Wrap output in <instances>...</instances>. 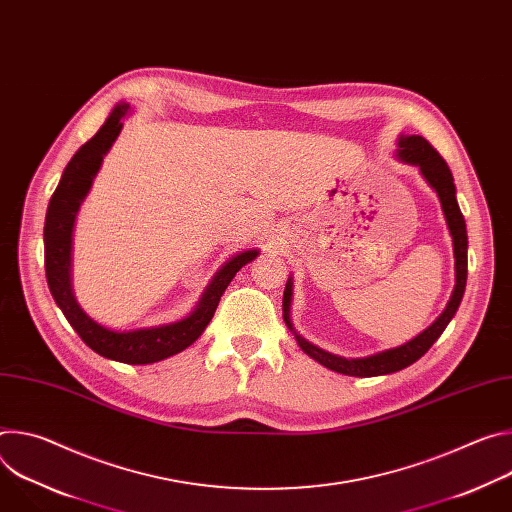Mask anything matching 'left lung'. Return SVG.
I'll return each instance as SVG.
<instances>
[{
	"label": "left lung",
	"mask_w": 512,
	"mask_h": 512,
	"mask_svg": "<svg viewBox=\"0 0 512 512\" xmlns=\"http://www.w3.org/2000/svg\"><path fill=\"white\" fill-rule=\"evenodd\" d=\"M397 158L405 164L417 166L421 176L427 180V184L435 190L437 198H440V202H442V210L446 214V223H448L452 243H454L456 285L452 291V298H450L446 310L440 314V318H437L429 328H425L413 340H409L401 346L371 354V356L344 358V356H338V354H332V352H326V350L314 346L312 342H308L294 330V324H291V320H289L291 279H287L285 291H283V320H285L287 328L294 332L300 348L308 356H312L316 362L324 364L326 369L348 375V377H360V379L362 377H379V375H391V373H397V371L409 367V364L419 360L431 348V344L442 336V332L446 330V326L458 312V306L464 298L466 277H468V233H466V221H464L462 210L456 200L454 176H452L446 160L437 154L433 150V145L421 135H401L397 141Z\"/></svg>",
	"instance_id": "8db88e82"
}]
</instances>
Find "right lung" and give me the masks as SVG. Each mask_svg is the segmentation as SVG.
<instances>
[{
	"label": "right lung",
	"mask_w": 512,
	"mask_h": 512,
	"mask_svg": "<svg viewBox=\"0 0 512 512\" xmlns=\"http://www.w3.org/2000/svg\"><path fill=\"white\" fill-rule=\"evenodd\" d=\"M129 103H119L103 127L79 148L62 172V178L50 198L44 223V267L50 294L56 306L62 310L68 324L77 330L83 342L97 354L125 362V364H152L174 356L188 348L204 332L212 320L221 296L237 275V271L251 263L259 251L249 249L231 257L216 271L208 283L200 302L190 316L152 328L137 330H111L95 322L72 294L70 283V251H72V229H75L77 212L89 194L93 180L103 164L105 154L111 150L113 141L121 133V119L129 113Z\"/></svg>",
	"instance_id": "right-lung-1"
}]
</instances>
